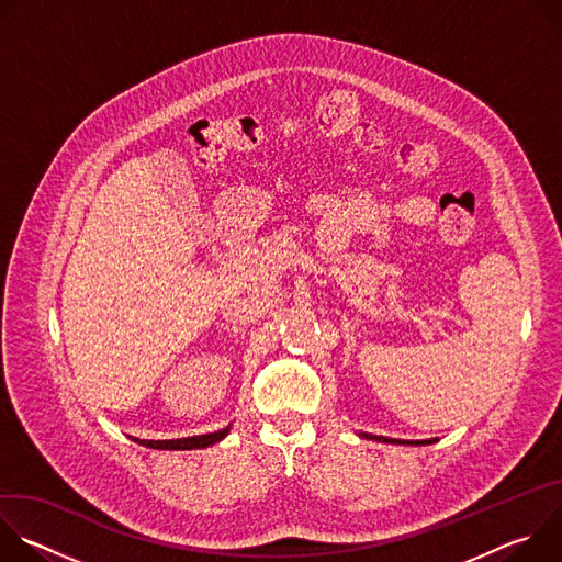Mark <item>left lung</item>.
<instances>
[{
  "mask_svg": "<svg viewBox=\"0 0 562 562\" xmlns=\"http://www.w3.org/2000/svg\"><path fill=\"white\" fill-rule=\"evenodd\" d=\"M364 438L380 440V442H391V445H431V442H434V440H414V442H403V440H393V438H384V436H371V434H364Z\"/></svg>",
  "mask_w": 562,
  "mask_h": 562,
  "instance_id": "obj_1",
  "label": "left lung"
}]
</instances>
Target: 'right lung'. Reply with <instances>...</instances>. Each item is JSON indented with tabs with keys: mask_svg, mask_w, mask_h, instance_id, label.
<instances>
[{
	"mask_svg": "<svg viewBox=\"0 0 562 562\" xmlns=\"http://www.w3.org/2000/svg\"><path fill=\"white\" fill-rule=\"evenodd\" d=\"M228 434V427L215 434L206 436H193V438H180V440H139V445L150 447V449H204L209 445L220 442ZM137 442V438H133Z\"/></svg>",
	"mask_w": 562,
	"mask_h": 562,
	"instance_id": "right-lung-1",
	"label": "right lung"
}]
</instances>
